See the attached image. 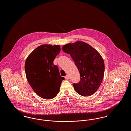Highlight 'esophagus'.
Instances as JSON below:
<instances>
[{
    "mask_svg": "<svg viewBox=\"0 0 131 131\" xmlns=\"http://www.w3.org/2000/svg\"><path fill=\"white\" fill-rule=\"evenodd\" d=\"M65 78L66 80H69V76L68 75H66L65 77Z\"/></svg>",
    "mask_w": 131,
    "mask_h": 131,
    "instance_id": "obj_1",
    "label": "esophagus"
}]
</instances>
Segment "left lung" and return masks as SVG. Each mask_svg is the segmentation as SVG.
Returning a JSON list of instances; mask_svg holds the SVG:
<instances>
[{"instance_id": "left-lung-1", "label": "left lung", "mask_w": 131, "mask_h": 131, "mask_svg": "<svg viewBox=\"0 0 131 131\" xmlns=\"http://www.w3.org/2000/svg\"><path fill=\"white\" fill-rule=\"evenodd\" d=\"M62 50L70 54L80 74V81L74 83L76 92L83 96L93 95L100 86L104 75V60L97 50L81 41L63 46Z\"/></svg>"}]
</instances>
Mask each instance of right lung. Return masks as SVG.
Here are the masks:
<instances>
[{
  "label": "right lung",
  "instance_id": "1",
  "mask_svg": "<svg viewBox=\"0 0 131 131\" xmlns=\"http://www.w3.org/2000/svg\"><path fill=\"white\" fill-rule=\"evenodd\" d=\"M60 51L59 45L44 44L36 48L25 61L27 80L34 91L45 99L54 98L63 80L58 68L53 63Z\"/></svg>",
  "mask_w": 131,
  "mask_h": 131
}]
</instances>
